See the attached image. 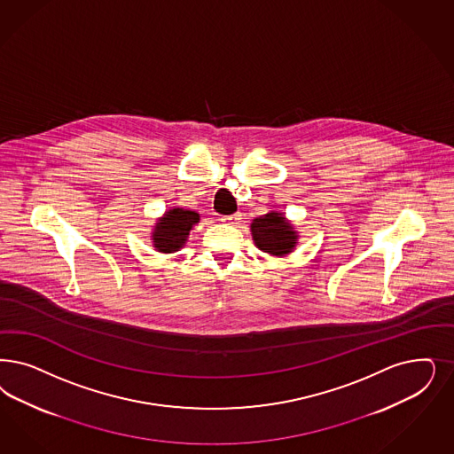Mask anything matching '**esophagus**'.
I'll use <instances>...</instances> for the list:
<instances>
[{"mask_svg":"<svg viewBox=\"0 0 454 454\" xmlns=\"http://www.w3.org/2000/svg\"><path fill=\"white\" fill-rule=\"evenodd\" d=\"M239 219H241V213H235V215H230V216H223L221 221L228 223V224H236Z\"/></svg>","mask_w":454,"mask_h":454,"instance_id":"esophagus-1","label":"esophagus"}]
</instances>
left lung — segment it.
Masks as SVG:
<instances>
[{"label":"left lung","mask_w":454,"mask_h":454,"mask_svg":"<svg viewBox=\"0 0 454 454\" xmlns=\"http://www.w3.org/2000/svg\"><path fill=\"white\" fill-rule=\"evenodd\" d=\"M251 236L254 245L271 256H285L295 250L298 233L283 213L270 211L253 219Z\"/></svg>","instance_id":"obj_1"}]
</instances>
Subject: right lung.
Returning a JSON list of instances; mask_svg holds the SVG:
<instances>
[{
    "mask_svg": "<svg viewBox=\"0 0 454 454\" xmlns=\"http://www.w3.org/2000/svg\"><path fill=\"white\" fill-rule=\"evenodd\" d=\"M200 223V215L191 209L174 207L164 213L154 226L153 245L160 253L179 251L188 241L189 231Z\"/></svg>",
    "mask_w": 454,
    "mask_h": 454,
    "instance_id": "obj_1",
    "label": "right lung"
}]
</instances>
